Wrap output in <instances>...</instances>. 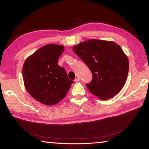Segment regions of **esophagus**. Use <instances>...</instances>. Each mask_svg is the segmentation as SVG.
Returning <instances> with one entry per match:
<instances>
[{"label": "esophagus", "mask_w": 149, "mask_h": 149, "mask_svg": "<svg viewBox=\"0 0 149 149\" xmlns=\"http://www.w3.org/2000/svg\"><path fill=\"white\" fill-rule=\"evenodd\" d=\"M74 81L75 82H79V81H80V79H79V78H78V77L75 78V80H74Z\"/></svg>", "instance_id": "1"}]
</instances>
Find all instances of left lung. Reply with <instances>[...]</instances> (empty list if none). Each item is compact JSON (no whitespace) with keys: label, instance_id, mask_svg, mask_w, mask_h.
Segmentation results:
<instances>
[{"label":"left lung","instance_id":"obj_1","mask_svg":"<svg viewBox=\"0 0 149 149\" xmlns=\"http://www.w3.org/2000/svg\"><path fill=\"white\" fill-rule=\"evenodd\" d=\"M72 49L92 72L93 79L87 87L93 95L107 100L122 90L127 77L129 60L120 45L112 41L90 39Z\"/></svg>","mask_w":149,"mask_h":149}]
</instances>
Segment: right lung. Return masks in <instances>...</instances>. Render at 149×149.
<instances>
[{"label":"right lung","instance_id":"right-lung-1","mask_svg":"<svg viewBox=\"0 0 149 149\" xmlns=\"http://www.w3.org/2000/svg\"><path fill=\"white\" fill-rule=\"evenodd\" d=\"M64 50L62 45H46L27 57L23 65L25 88L33 99L45 105L58 103L74 83L58 64Z\"/></svg>","mask_w":149,"mask_h":149}]
</instances>
